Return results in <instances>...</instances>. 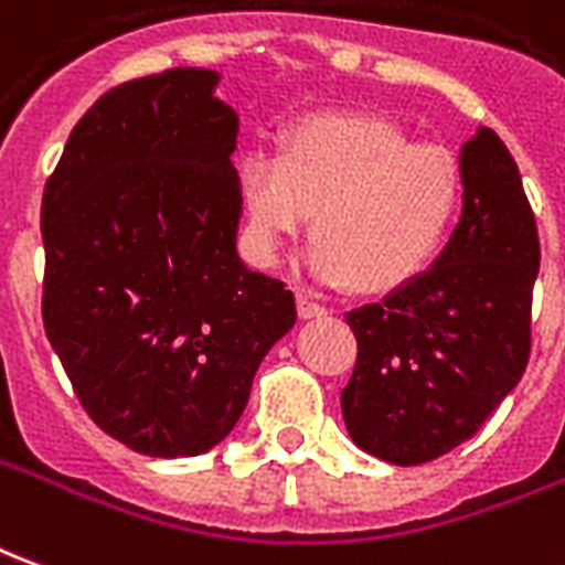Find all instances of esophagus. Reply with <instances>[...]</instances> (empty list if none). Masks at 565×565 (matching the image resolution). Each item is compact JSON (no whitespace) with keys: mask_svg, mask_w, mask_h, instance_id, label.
Returning <instances> with one entry per match:
<instances>
[{"mask_svg":"<svg viewBox=\"0 0 565 565\" xmlns=\"http://www.w3.org/2000/svg\"><path fill=\"white\" fill-rule=\"evenodd\" d=\"M296 311H299V318L302 320H315V318H323L327 315V308L318 306V302H311L308 296H296Z\"/></svg>","mask_w":565,"mask_h":565,"instance_id":"34e87169","label":"esophagus"}]
</instances>
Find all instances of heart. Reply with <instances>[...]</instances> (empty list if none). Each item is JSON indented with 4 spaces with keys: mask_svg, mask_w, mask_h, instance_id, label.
<instances>
[{
    "mask_svg": "<svg viewBox=\"0 0 565 565\" xmlns=\"http://www.w3.org/2000/svg\"><path fill=\"white\" fill-rule=\"evenodd\" d=\"M462 166L375 115H315L287 129L278 157L242 162L250 247L271 263L315 214L311 269L363 296L415 284L445 250L462 209Z\"/></svg>",
    "mask_w": 565,
    "mask_h": 565,
    "instance_id": "b5f03b06",
    "label": "heart"
}]
</instances>
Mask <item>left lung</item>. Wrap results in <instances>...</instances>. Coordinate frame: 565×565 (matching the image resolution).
<instances>
[{"label":"left lung","mask_w":565,"mask_h":565,"mask_svg":"<svg viewBox=\"0 0 565 565\" xmlns=\"http://www.w3.org/2000/svg\"><path fill=\"white\" fill-rule=\"evenodd\" d=\"M462 217L433 269L348 311L356 335L342 415L356 448L420 466L472 438L533 348L539 230L518 162L493 129L462 145Z\"/></svg>","instance_id":"obj_1"}]
</instances>
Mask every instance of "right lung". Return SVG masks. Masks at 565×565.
Returning <instances> with one entry per match:
<instances>
[{"label": "right lung", "mask_w": 565, "mask_h": 565, "mask_svg": "<svg viewBox=\"0 0 565 565\" xmlns=\"http://www.w3.org/2000/svg\"><path fill=\"white\" fill-rule=\"evenodd\" d=\"M214 84L166 68L103 93L42 196L44 332L93 424L148 457L214 448L296 323L235 250L238 117Z\"/></svg>", "instance_id": "right-lung-1"}]
</instances>
